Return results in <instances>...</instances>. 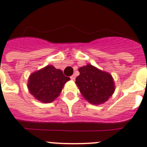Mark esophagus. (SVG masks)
I'll use <instances>...</instances> for the list:
<instances>
[{"label":"esophagus","instance_id":"1","mask_svg":"<svg viewBox=\"0 0 147 147\" xmlns=\"http://www.w3.org/2000/svg\"><path fill=\"white\" fill-rule=\"evenodd\" d=\"M75 78H76V77H75V75H72V76L70 77V79L72 80H74Z\"/></svg>","mask_w":147,"mask_h":147}]
</instances>
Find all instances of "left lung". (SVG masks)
Wrapping results in <instances>:
<instances>
[{"label":"left lung","mask_w":147,"mask_h":147,"mask_svg":"<svg viewBox=\"0 0 147 147\" xmlns=\"http://www.w3.org/2000/svg\"><path fill=\"white\" fill-rule=\"evenodd\" d=\"M80 75L76 84L86 100L93 105L105 102L115 92V83L111 75L91 64L79 68Z\"/></svg>","instance_id":"8db88e82"}]
</instances>
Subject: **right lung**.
Wrapping results in <instances>:
<instances>
[{
    "instance_id": "1",
    "label": "right lung",
    "mask_w": 147,
    "mask_h": 147,
    "mask_svg": "<svg viewBox=\"0 0 147 147\" xmlns=\"http://www.w3.org/2000/svg\"><path fill=\"white\" fill-rule=\"evenodd\" d=\"M68 80L70 78L65 77L61 70L48 65L29 76L28 89L36 99L50 103L59 96Z\"/></svg>"
}]
</instances>
